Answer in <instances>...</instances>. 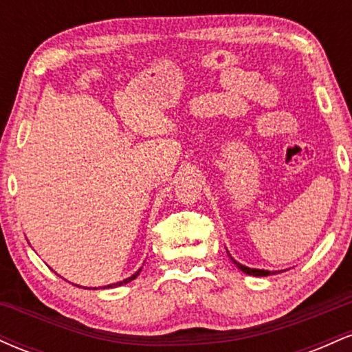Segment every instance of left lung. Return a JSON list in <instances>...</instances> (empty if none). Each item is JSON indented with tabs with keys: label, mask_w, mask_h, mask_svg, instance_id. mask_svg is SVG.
<instances>
[{
	"label": "left lung",
	"mask_w": 352,
	"mask_h": 352,
	"mask_svg": "<svg viewBox=\"0 0 352 352\" xmlns=\"http://www.w3.org/2000/svg\"><path fill=\"white\" fill-rule=\"evenodd\" d=\"M228 253V252H227ZM230 260L233 261V263L236 265V268H240L241 272L246 273V274H252V276H270V274H276V273H281V272H268V270H258V268H250V266H245L241 263H238V261L235 260V258L232 256V254L228 253Z\"/></svg>",
	"instance_id": "1"
}]
</instances>
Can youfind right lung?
Here are the masks:
<instances>
[{"label": "right lung", "mask_w": 352, "mask_h": 352, "mask_svg": "<svg viewBox=\"0 0 352 352\" xmlns=\"http://www.w3.org/2000/svg\"><path fill=\"white\" fill-rule=\"evenodd\" d=\"M142 272V268L140 270H137V272L132 274V276H129V278H125V280H122V281H117V283H112V285H107V286H104V288H117V286H122V285H127V283H131L132 280H135L137 276H139V273ZM94 289H98V288H94Z\"/></svg>", "instance_id": "add662e5"}]
</instances>
